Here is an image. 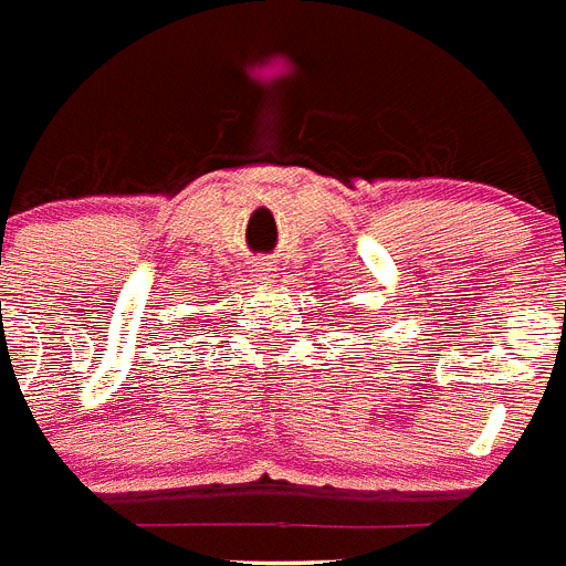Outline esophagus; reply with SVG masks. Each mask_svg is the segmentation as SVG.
<instances>
[{
  "label": "esophagus",
  "mask_w": 566,
  "mask_h": 566,
  "mask_svg": "<svg viewBox=\"0 0 566 566\" xmlns=\"http://www.w3.org/2000/svg\"><path fill=\"white\" fill-rule=\"evenodd\" d=\"M255 276H259V282H273V279H276V268H273V264H259V268H255Z\"/></svg>",
  "instance_id": "esophagus-1"
}]
</instances>
